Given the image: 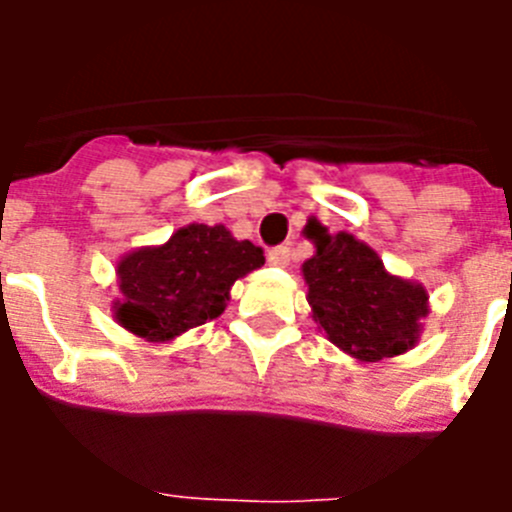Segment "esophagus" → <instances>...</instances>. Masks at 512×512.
<instances>
[{"label": "esophagus", "instance_id": "1", "mask_svg": "<svg viewBox=\"0 0 512 512\" xmlns=\"http://www.w3.org/2000/svg\"><path fill=\"white\" fill-rule=\"evenodd\" d=\"M289 248L287 246H277V248H271L269 251V264L271 266H279V269H284V266H289Z\"/></svg>", "mask_w": 512, "mask_h": 512}]
</instances>
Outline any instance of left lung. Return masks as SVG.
<instances>
[{
  "mask_svg": "<svg viewBox=\"0 0 512 512\" xmlns=\"http://www.w3.org/2000/svg\"><path fill=\"white\" fill-rule=\"evenodd\" d=\"M315 253L302 264L307 305L318 330L359 364L392 359L418 346L431 312L428 292L384 269L379 253L351 233L307 230Z\"/></svg>",
  "mask_w": 512,
  "mask_h": 512,
  "instance_id": "obj_1",
  "label": "left lung"
}]
</instances>
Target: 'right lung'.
I'll use <instances>...</instances> for the list:
<instances>
[{"label":"right lung","mask_w":512,"mask_h":512,"mask_svg":"<svg viewBox=\"0 0 512 512\" xmlns=\"http://www.w3.org/2000/svg\"><path fill=\"white\" fill-rule=\"evenodd\" d=\"M264 266V251L233 238L225 225L189 223L166 243L143 246L117 261L112 318L148 343H171L220 318L230 287Z\"/></svg>","instance_id":"1"}]
</instances>
